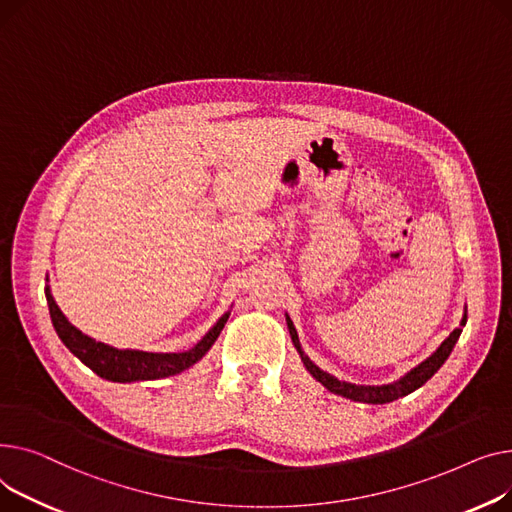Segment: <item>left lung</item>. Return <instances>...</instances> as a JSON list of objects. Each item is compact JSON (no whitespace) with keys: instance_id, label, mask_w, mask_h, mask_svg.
Returning a JSON list of instances; mask_svg holds the SVG:
<instances>
[{"instance_id":"1","label":"left lung","mask_w":512,"mask_h":512,"mask_svg":"<svg viewBox=\"0 0 512 512\" xmlns=\"http://www.w3.org/2000/svg\"><path fill=\"white\" fill-rule=\"evenodd\" d=\"M465 322H467V314L463 316L461 326H465ZM287 326H289L291 341H293V345L297 347L299 355H302V362H304L306 370H308L324 388H328L330 393L341 395V397H345V399L359 401V403H374V405L390 403V401H395V399H399V397H405V395L413 393L415 388L426 384V382L440 370V366L446 362L450 351H453V347H455V343H457V339H459V335H461V330H463V328H455L453 333L448 335V339L436 349V353H432V355L426 359V362H422L417 368H413V370H411L409 374H405L401 380H397V382H393V384H384V386H359V384L341 382V380H337L335 376H330L328 372L320 370V368L312 362L310 357L304 355L302 347H299L297 330H295V326H293V322H291L289 316H287Z\"/></svg>"}]
</instances>
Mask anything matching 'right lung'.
Here are the masks:
<instances>
[{
	"label": "right lung",
	"mask_w": 512,
	"mask_h": 512,
	"mask_svg": "<svg viewBox=\"0 0 512 512\" xmlns=\"http://www.w3.org/2000/svg\"><path fill=\"white\" fill-rule=\"evenodd\" d=\"M45 295H47L49 314H51V322L57 337L64 341V345L80 359L84 366H88L97 376L111 382L157 380V378L175 376L179 372L188 370L210 347H213V343L221 335V330L229 318V314L221 316L219 322L208 330L198 345L182 353H148V351H132V349H115L80 333L76 326L68 322L62 310L57 308L49 289L45 291Z\"/></svg>",
	"instance_id": "1"
}]
</instances>
